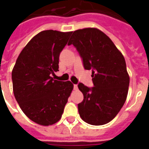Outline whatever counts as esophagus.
I'll return each instance as SVG.
<instances>
[{"instance_id":"34e87169","label":"esophagus","mask_w":149,"mask_h":149,"mask_svg":"<svg viewBox=\"0 0 149 149\" xmlns=\"http://www.w3.org/2000/svg\"><path fill=\"white\" fill-rule=\"evenodd\" d=\"M77 89H78L77 84H74V90H77Z\"/></svg>"}]
</instances>
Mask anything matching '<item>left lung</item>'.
<instances>
[{"instance_id": "left-lung-1", "label": "left lung", "mask_w": 149, "mask_h": 149, "mask_svg": "<svg viewBox=\"0 0 149 149\" xmlns=\"http://www.w3.org/2000/svg\"><path fill=\"white\" fill-rule=\"evenodd\" d=\"M77 48L85 69H93L94 87L80 83L84 100L78 104L81 119L92 125H103L118 114L128 96L129 75L126 63L112 40L97 28L73 32L68 43Z\"/></svg>"}]
</instances>
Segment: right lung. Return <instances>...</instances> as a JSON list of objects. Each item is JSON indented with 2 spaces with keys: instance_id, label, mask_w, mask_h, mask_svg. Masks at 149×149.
Masks as SVG:
<instances>
[{
  "instance_id": "1",
  "label": "right lung",
  "mask_w": 149,
  "mask_h": 149,
  "mask_svg": "<svg viewBox=\"0 0 149 149\" xmlns=\"http://www.w3.org/2000/svg\"><path fill=\"white\" fill-rule=\"evenodd\" d=\"M72 32L45 30L22 49L12 71L13 90L19 106L31 120L49 126L60 120L73 84L53 80L59 56Z\"/></svg>"
}]
</instances>
